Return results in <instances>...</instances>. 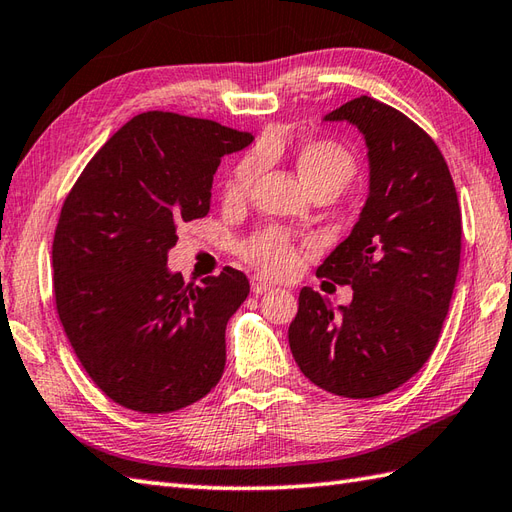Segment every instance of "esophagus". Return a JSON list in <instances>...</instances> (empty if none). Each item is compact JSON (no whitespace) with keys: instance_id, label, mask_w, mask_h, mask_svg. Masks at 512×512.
Returning <instances> with one entry per match:
<instances>
[{"instance_id":"obj_1","label":"esophagus","mask_w":512,"mask_h":512,"mask_svg":"<svg viewBox=\"0 0 512 512\" xmlns=\"http://www.w3.org/2000/svg\"><path fill=\"white\" fill-rule=\"evenodd\" d=\"M272 288H275V285H272L268 279H264V277H259V275H255L253 279H251V290H253V294H268V292H272Z\"/></svg>"}]
</instances>
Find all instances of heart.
<instances>
[{
  "label": "heart",
  "mask_w": 512,
  "mask_h": 512,
  "mask_svg": "<svg viewBox=\"0 0 512 512\" xmlns=\"http://www.w3.org/2000/svg\"><path fill=\"white\" fill-rule=\"evenodd\" d=\"M270 150L266 152H251L237 163L233 176L229 178L224 196L227 200H242L255 183L261 168H264V157H268ZM296 170H299L305 185L310 189L323 187V185H336L338 189H344L351 178L355 176V159L353 154L336 144V141H310L305 144L299 154H296ZM242 257L248 264L264 270L266 275L272 277H285L299 266V253L292 237L281 229H261L255 235L240 246Z\"/></svg>",
  "instance_id": "1"
}]
</instances>
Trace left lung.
<instances>
[{"label":"left lung","instance_id":"1","mask_svg":"<svg viewBox=\"0 0 512 512\" xmlns=\"http://www.w3.org/2000/svg\"><path fill=\"white\" fill-rule=\"evenodd\" d=\"M325 122L353 124L368 150L360 218L316 270L351 285L353 301L334 310L303 288L288 338L312 384L371 399L430 360L458 277L460 207L441 150L410 117L362 95Z\"/></svg>","mask_w":512,"mask_h":512}]
</instances>
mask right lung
<instances>
[{"mask_svg": "<svg viewBox=\"0 0 512 512\" xmlns=\"http://www.w3.org/2000/svg\"><path fill=\"white\" fill-rule=\"evenodd\" d=\"M251 141L211 120L141 113L63 202L52 244L56 310L82 368L128 410H181L220 382L224 331L251 285L231 266L185 283L168 253L178 224L209 213L220 159Z\"/></svg>", "mask_w": 512, "mask_h": 512, "instance_id": "1", "label": "right lung"}]
</instances>
